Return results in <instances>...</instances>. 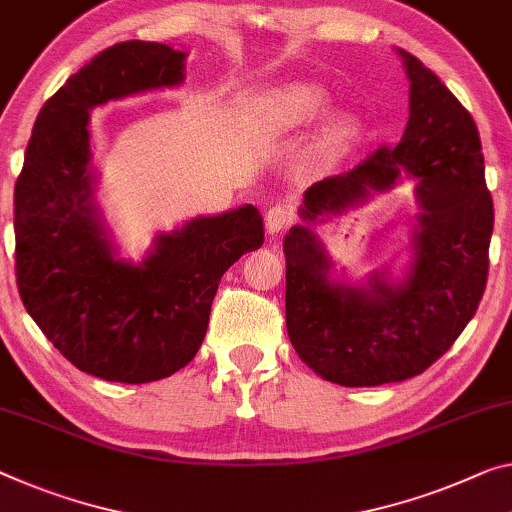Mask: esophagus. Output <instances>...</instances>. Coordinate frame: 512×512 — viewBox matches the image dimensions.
Masks as SVG:
<instances>
[{
    "mask_svg": "<svg viewBox=\"0 0 512 512\" xmlns=\"http://www.w3.org/2000/svg\"><path fill=\"white\" fill-rule=\"evenodd\" d=\"M265 224H267V229H270V233L286 231L288 226L293 224V210H290L288 206H281V203H277V206H272L270 210H267Z\"/></svg>",
    "mask_w": 512,
    "mask_h": 512,
    "instance_id": "1",
    "label": "esophagus"
}]
</instances>
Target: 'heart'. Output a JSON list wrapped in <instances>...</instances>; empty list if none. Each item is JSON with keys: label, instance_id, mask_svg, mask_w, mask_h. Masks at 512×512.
Returning <instances> with one entry per match:
<instances>
[{"label": "heart", "instance_id": "heart-1", "mask_svg": "<svg viewBox=\"0 0 512 512\" xmlns=\"http://www.w3.org/2000/svg\"><path fill=\"white\" fill-rule=\"evenodd\" d=\"M325 93H322L318 86H309V84H297L290 86L288 91H283L277 107L281 109V119L283 123H306L318 119V116L325 112Z\"/></svg>", "mask_w": 512, "mask_h": 512}]
</instances>
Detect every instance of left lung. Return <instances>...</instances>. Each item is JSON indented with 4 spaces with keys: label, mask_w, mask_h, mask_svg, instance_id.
Here are the masks:
<instances>
[{
    "label": "left lung",
    "mask_w": 512,
    "mask_h": 512,
    "mask_svg": "<svg viewBox=\"0 0 512 512\" xmlns=\"http://www.w3.org/2000/svg\"><path fill=\"white\" fill-rule=\"evenodd\" d=\"M398 52L412 82L400 144L311 185L300 208L306 224L283 238L290 343L306 366L341 387L403 382L435 364L474 318L490 267L494 206L476 123L432 70ZM403 170L420 180L424 210L408 277L393 287L374 275L366 289L332 282L310 226L390 189Z\"/></svg>",
    "instance_id": "8db88e82"
}]
</instances>
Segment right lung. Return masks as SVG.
<instances>
[{
	"mask_svg": "<svg viewBox=\"0 0 512 512\" xmlns=\"http://www.w3.org/2000/svg\"><path fill=\"white\" fill-rule=\"evenodd\" d=\"M185 52L125 41L96 54L45 102L15 183V279L41 332L80 371L144 384L199 352L219 279L263 245L254 206L160 235L139 265L119 261L93 206L89 112L178 86Z\"/></svg>",
	"mask_w": 512,
	"mask_h": 512,
	"instance_id": "1",
	"label": "right lung"
}]
</instances>
